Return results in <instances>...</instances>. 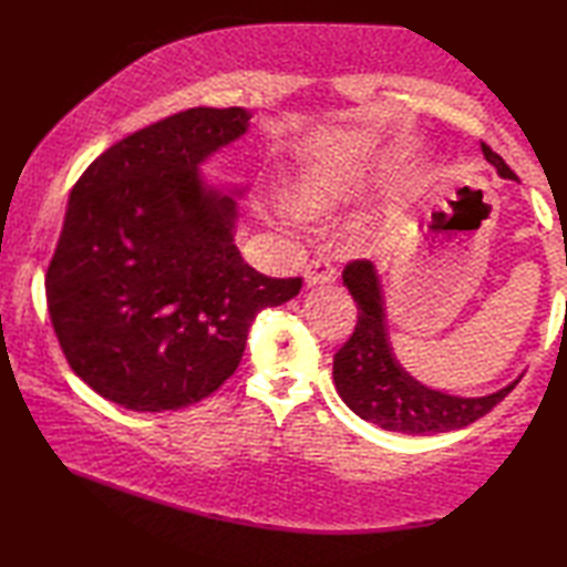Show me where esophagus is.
Segmentation results:
<instances>
[{
	"instance_id": "1",
	"label": "esophagus",
	"mask_w": 567,
	"mask_h": 567,
	"mask_svg": "<svg viewBox=\"0 0 567 567\" xmlns=\"http://www.w3.org/2000/svg\"><path fill=\"white\" fill-rule=\"evenodd\" d=\"M303 281H306V286L333 284L336 281V268L331 266L329 258H313V261L306 266Z\"/></svg>"
}]
</instances>
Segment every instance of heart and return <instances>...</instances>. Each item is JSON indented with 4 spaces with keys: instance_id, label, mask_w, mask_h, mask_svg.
<instances>
[{
    "instance_id": "1",
    "label": "heart",
    "mask_w": 567,
    "mask_h": 567,
    "mask_svg": "<svg viewBox=\"0 0 567 567\" xmlns=\"http://www.w3.org/2000/svg\"><path fill=\"white\" fill-rule=\"evenodd\" d=\"M361 182L346 172H313L303 176L291 192V206L299 216L331 214L359 194Z\"/></svg>"
}]
</instances>
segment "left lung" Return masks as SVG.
<instances>
[{
    "label": "left lung",
    "instance_id": "8db88e82",
    "mask_svg": "<svg viewBox=\"0 0 567 567\" xmlns=\"http://www.w3.org/2000/svg\"><path fill=\"white\" fill-rule=\"evenodd\" d=\"M483 146V156L498 168L503 178L518 182L511 166ZM343 286L359 306V321L353 336L333 355L336 391L349 409L363 421L375 423L383 431L431 435L463 429L493 411L520 379L503 385L488 395H451L415 381L395 359L385 321V299L381 276L371 261H353L346 266Z\"/></svg>",
    "mask_w": 567,
    "mask_h": 567
}]
</instances>
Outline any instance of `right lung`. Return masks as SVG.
Instances as JSON below:
<instances>
[{
  "label": "right lung",
  "mask_w": 567,
  "mask_h": 567,
  "mask_svg": "<svg viewBox=\"0 0 567 567\" xmlns=\"http://www.w3.org/2000/svg\"><path fill=\"white\" fill-rule=\"evenodd\" d=\"M251 112L194 106L166 116L79 176L47 268V306L72 371L138 413L178 411L234 375L258 311L301 278H271L234 244L238 196L198 168L241 138Z\"/></svg>",
  "instance_id": "right-lung-1"
}]
</instances>
